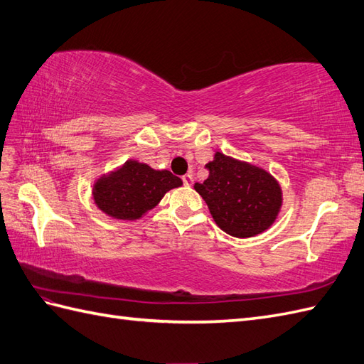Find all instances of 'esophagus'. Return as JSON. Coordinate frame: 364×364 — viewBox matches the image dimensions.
<instances>
[{
  "instance_id": "34e87169",
  "label": "esophagus",
  "mask_w": 364,
  "mask_h": 364,
  "mask_svg": "<svg viewBox=\"0 0 364 364\" xmlns=\"http://www.w3.org/2000/svg\"><path fill=\"white\" fill-rule=\"evenodd\" d=\"M182 182H183V185L185 187H191L193 185V182H194V179H193V174H185V176H182Z\"/></svg>"
}]
</instances>
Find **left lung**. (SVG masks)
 <instances>
[{"instance_id": "8db88e82", "label": "left lung", "mask_w": 364, "mask_h": 364, "mask_svg": "<svg viewBox=\"0 0 364 364\" xmlns=\"http://www.w3.org/2000/svg\"><path fill=\"white\" fill-rule=\"evenodd\" d=\"M205 168L207 181L194 183V190L207 202L219 228L236 237H252L274 223L282 198L267 171L223 153H216Z\"/></svg>"}]
</instances>
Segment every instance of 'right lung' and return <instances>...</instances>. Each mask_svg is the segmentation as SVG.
Listing matches in <instances>:
<instances>
[{
	"mask_svg": "<svg viewBox=\"0 0 364 364\" xmlns=\"http://www.w3.org/2000/svg\"><path fill=\"white\" fill-rule=\"evenodd\" d=\"M182 181L170 171L129 161L120 170L103 176L94 185V200L102 211L115 219H139L156 207L164 194Z\"/></svg>",
	"mask_w": 364,
	"mask_h": 364,
	"instance_id": "obj_1",
	"label": "right lung"
}]
</instances>
